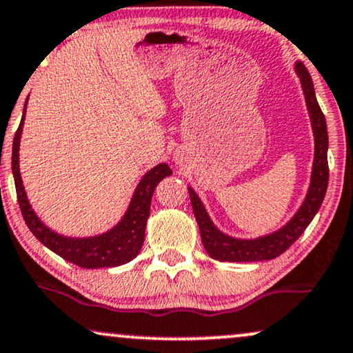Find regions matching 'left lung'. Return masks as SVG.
<instances>
[{
	"mask_svg": "<svg viewBox=\"0 0 353 353\" xmlns=\"http://www.w3.org/2000/svg\"><path fill=\"white\" fill-rule=\"evenodd\" d=\"M294 72L301 81L306 108L310 112L312 136H314V160H312L310 188H307L304 201L293 217L280 229L255 239H237L228 236L216 228L203 201L194 193V190L188 186L191 206H193L194 217L198 221L203 245L211 259L219 260V262H263V260L276 259L286 249H290L293 242L298 241V237L311 224L324 201L329 181L327 124H325V117L317 104L314 85H312L311 75L307 73L306 67L301 62H296Z\"/></svg>",
	"mask_w": 353,
	"mask_h": 353,
	"instance_id": "8db88e82",
	"label": "left lung"
}]
</instances>
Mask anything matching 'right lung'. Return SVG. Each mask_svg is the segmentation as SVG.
Instances as JSON below:
<instances>
[{
	"label": "right lung",
	"instance_id": "right-lung-1",
	"mask_svg": "<svg viewBox=\"0 0 353 353\" xmlns=\"http://www.w3.org/2000/svg\"><path fill=\"white\" fill-rule=\"evenodd\" d=\"M26 99L23 119L16 130L14 141H12V176H14L17 201H19L21 212L28 224L30 232L39 239L47 249L55 252L62 259L68 260L73 265L81 268H104V267H119L136 259L143 245L145 237V225L150 214V201L155 186L163 180L165 176L172 175V170L167 163H159L150 168L142 180L139 181L136 191H134L130 203L125 210L124 216L114 228L106 232L98 234L93 237H68L55 232L39 219L36 211L30 206L28 194H26L23 178L19 172V143L21 134H23L24 117H26Z\"/></svg>",
	"mask_w": 353,
	"mask_h": 353
}]
</instances>
